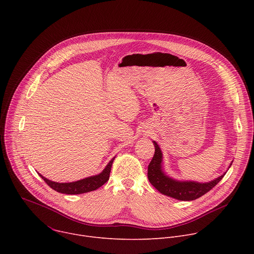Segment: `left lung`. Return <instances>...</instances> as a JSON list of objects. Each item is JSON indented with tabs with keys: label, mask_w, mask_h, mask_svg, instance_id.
<instances>
[{
	"label": "left lung",
	"mask_w": 254,
	"mask_h": 254,
	"mask_svg": "<svg viewBox=\"0 0 254 254\" xmlns=\"http://www.w3.org/2000/svg\"><path fill=\"white\" fill-rule=\"evenodd\" d=\"M155 155L148 167V178L150 183L162 194L180 201H192L200 198L218 184L226 172L210 182L200 183L196 181H180L168 176L163 168V153L157 141L153 140ZM230 163L229 168L231 167Z\"/></svg>",
	"instance_id": "1"
}]
</instances>
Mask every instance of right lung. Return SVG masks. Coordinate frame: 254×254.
<instances>
[{
	"label": "right lung",
	"instance_id": "1",
	"mask_svg": "<svg viewBox=\"0 0 254 254\" xmlns=\"http://www.w3.org/2000/svg\"><path fill=\"white\" fill-rule=\"evenodd\" d=\"M116 157H114L110 163L106 165V167L102 170L101 173L95 175V176H90L78 181H75V182H70V183H58L54 182V181H51L45 177H43L41 174L39 176L45 181L47 185L51 187L53 190L63 193V194H68V195H75V194H83L87 193L90 191H94L101 187L103 184H105L108 179H110V174L112 170V165L114 163Z\"/></svg>",
	"mask_w": 254,
	"mask_h": 254
}]
</instances>
